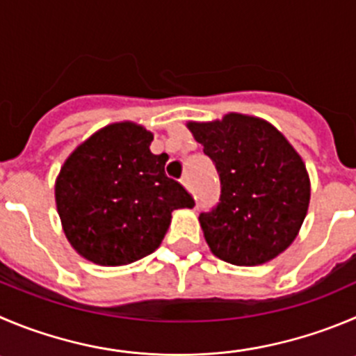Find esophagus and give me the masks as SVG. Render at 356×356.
<instances>
[{
	"label": "esophagus",
	"instance_id": "esophagus-1",
	"mask_svg": "<svg viewBox=\"0 0 356 356\" xmlns=\"http://www.w3.org/2000/svg\"><path fill=\"white\" fill-rule=\"evenodd\" d=\"M181 182H182V184L186 186V188H188V189H191V186H189V175H182Z\"/></svg>",
	"mask_w": 356,
	"mask_h": 356
}]
</instances>
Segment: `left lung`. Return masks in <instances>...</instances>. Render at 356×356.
<instances>
[{"instance_id":"1","label":"left lung","mask_w":356,"mask_h":356,"mask_svg":"<svg viewBox=\"0 0 356 356\" xmlns=\"http://www.w3.org/2000/svg\"><path fill=\"white\" fill-rule=\"evenodd\" d=\"M221 182L219 202L200 214L212 253L234 265H260L293 242L309 205L304 163L272 124L241 114L189 122Z\"/></svg>"}]
</instances>
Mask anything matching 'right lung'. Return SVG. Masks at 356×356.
I'll list each match as a JSON object with an SVG mask.
<instances>
[{
	"mask_svg": "<svg viewBox=\"0 0 356 356\" xmlns=\"http://www.w3.org/2000/svg\"><path fill=\"white\" fill-rule=\"evenodd\" d=\"M152 133L133 122L99 129L79 145L56 182V204L70 244L98 265H126L161 244L172 211L193 207L188 189L152 154Z\"/></svg>",
	"mask_w": 356,
	"mask_h": 356,
	"instance_id": "1",
	"label": "right lung"
}]
</instances>
